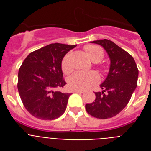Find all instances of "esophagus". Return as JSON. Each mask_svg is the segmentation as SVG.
I'll list each match as a JSON object with an SVG mask.
<instances>
[{"label":"esophagus","mask_w":151,"mask_h":151,"mask_svg":"<svg viewBox=\"0 0 151 151\" xmlns=\"http://www.w3.org/2000/svg\"><path fill=\"white\" fill-rule=\"evenodd\" d=\"M74 92H75V93H79V94H82V93H84V91H82V90H74Z\"/></svg>","instance_id":"esophagus-1"}]
</instances>
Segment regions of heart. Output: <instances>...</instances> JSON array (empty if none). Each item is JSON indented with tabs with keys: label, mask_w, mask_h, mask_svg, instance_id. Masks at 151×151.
<instances>
[{
	"label": "heart",
	"mask_w": 151,
	"mask_h": 151,
	"mask_svg": "<svg viewBox=\"0 0 151 151\" xmlns=\"http://www.w3.org/2000/svg\"><path fill=\"white\" fill-rule=\"evenodd\" d=\"M85 50L88 55L89 58L93 62H99L104 58V52L102 47L96 45H88L85 46ZM61 68L65 74H69L73 70L71 63V54L68 53L64 56L61 63ZM100 69L102 72H106V68L104 66H101ZM100 77L97 73L91 72H76L68 78V84L69 87L74 90H85L89 88L92 85L98 83Z\"/></svg>",
	"instance_id": "obj_1"
}]
</instances>
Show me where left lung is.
<instances>
[{"mask_svg":"<svg viewBox=\"0 0 151 151\" xmlns=\"http://www.w3.org/2000/svg\"><path fill=\"white\" fill-rule=\"evenodd\" d=\"M102 46L109 55L110 67L101 85L102 92H94V102L85 104L88 114L97 119H109L120 113L137 87L138 69L130 54L107 39L91 41Z\"/></svg>","mask_w":151,"mask_h":151,"instance_id":"8db88e82","label":"left lung"}]
</instances>
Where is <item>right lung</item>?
<instances>
[{
  "label": "right lung",
  "instance_id": "1",
  "mask_svg": "<svg viewBox=\"0 0 151 151\" xmlns=\"http://www.w3.org/2000/svg\"><path fill=\"white\" fill-rule=\"evenodd\" d=\"M76 45L50 44L32 52L19 69L18 88L24 106L30 114L53 120L63 114L71 94L56 91L66 84L61 63Z\"/></svg>",
  "mask_w": 151,
  "mask_h": 151
}]
</instances>
